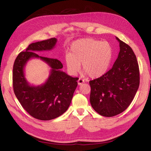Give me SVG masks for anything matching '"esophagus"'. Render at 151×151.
<instances>
[{
  "label": "esophagus",
  "instance_id": "obj_1",
  "mask_svg": "<svg viewBox=\"0 0 151 151\" xmlns=\"http://www.w3.org/2000/svg\"><path fill=\"white\" fill-rule=\"evenodd\" d=\"M77 83H78V84H79V86H81V85H82V84H83L84 83V81L83 79H82L79 78V80H78V81H77Z\"/></svg>",
  "mask_w": 151,
  "mask_h": 151
}]
</instances>
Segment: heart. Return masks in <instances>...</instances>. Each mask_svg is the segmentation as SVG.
I'll return each instance as SVG.
<instances>
[{"instance_id": "heart-1", "label": "heart", "mask_w": 151, "mask_h": 151, "mask_svg": "<svg viewBox=\"0 0 151 151\" xmlns=\"http://www.w3.org/2000/svg\"><path fill=\"white\" fill-rule=\"evenodd\" d=\"M112 57V47L106 41L82 38L71 43L64 62L71 75L77 74L81 64L86 74L91 78H98L108 70Z\"/></svg>"}]
</instances>
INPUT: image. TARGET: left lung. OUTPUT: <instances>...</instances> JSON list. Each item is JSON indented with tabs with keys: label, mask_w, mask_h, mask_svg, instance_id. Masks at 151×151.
I'll return each mask as SVG.
<instances>
[{
	"label": "left lung",
	"mask_w": 151,
	"mask_h": 151,
	"mask_svg": "<svg viewBox=\"0 0 151 151\" xmlns=\"http://www.w3.org/2000/svg\"><path fill=\"white\" fill-rule=\"evenodd\" d=\"M120 52L113 67L98 79L89 81L90 103L99 115H118L129 107L138 90L139 68L131 47L119 38Z\"/></svg>",
	"instance_id": "8db88e82"
}]
</instances>
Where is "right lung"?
Masks as SVG:
<instances>
[{"mask_svg":"<svg viewBox=\"0 0 151 151\" xmlns=\"http://www.w3.org/2000/svg\"><path fill=\"white\" fill-rule=\"evenodd\" d=\"M57 42L52 38L30 44L25 52L18 55L13 66L12 84L16 96L31 116L40 120L54 119L67 110L79 79L60 70L63 65L57 59L41 57L35 52L52 50ZM32 58H40L52 68L48 79L42 85L31 86L25 78L24 67Z\"/></svg>","mask_w":151,"mask_h":151,"instance_id":"obj_1","label":"right lung"}]
</instances>
